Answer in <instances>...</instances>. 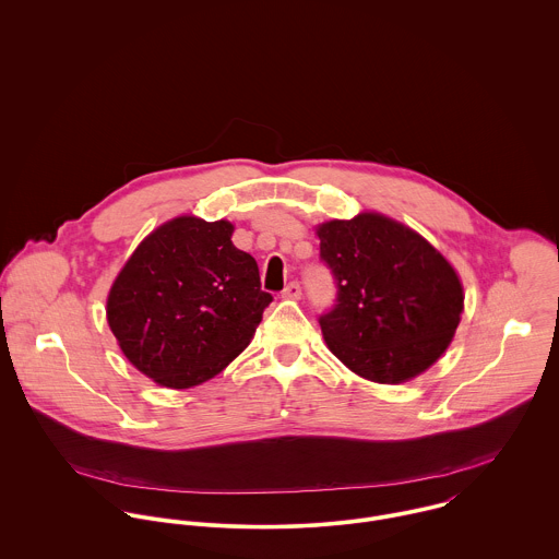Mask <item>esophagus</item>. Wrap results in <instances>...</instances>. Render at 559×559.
I'll list each match as a JSON object with an SVG mask.
<instances>
[{"label":"esophagus","mask_w":559,"mask_h":559,"mask_svg":"<svg viewBox=\"0 0 559 559\" xmlns=\"http://www.w3.org/2000/svg\"><path fill=\"white\" fill-rule=\"evenodd\" d=\"M282 299H290V301H299L301 299V286L297 282H290L284 290H282Z\"/></svg>","instance_id":"obj_1"}]
</instances>
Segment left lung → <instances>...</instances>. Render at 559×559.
<instances>
[{"label": "left lung", "instance_id": "left-lung-1", "mask_svg": "<svg viewBox=\"0 0 559 559\" xmlns=\"http://www.w3.org/2000/svg\"><path fill=\"white\" fill-rule=\"evenodd\" d=\"M337 304L320 317L326 348L357 377L399 385L452 344L465 293L448 258L413 228L364 211L317 226Z\"/></svg>", "mask_w": 559, "mask_h": 559}]
</instances>
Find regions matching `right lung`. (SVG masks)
<instances>
[{
	"label": "right lung",
	"instance_id": "obj_1",
	"mask_svg": "<svg viewBox=\"0 0 559 559\" xmlns=\"http://www.w3.org/2000/svg\"><path fill=\"white\" fill-rule=\"evenodd\" d=\"M228 219L174 217L142 240L107 295L122 355L160 388L217 377L251 342L271 295Z\"/></svg>",
	"mask_w": 559,
	"mask_h": 559
}]
</instances>
